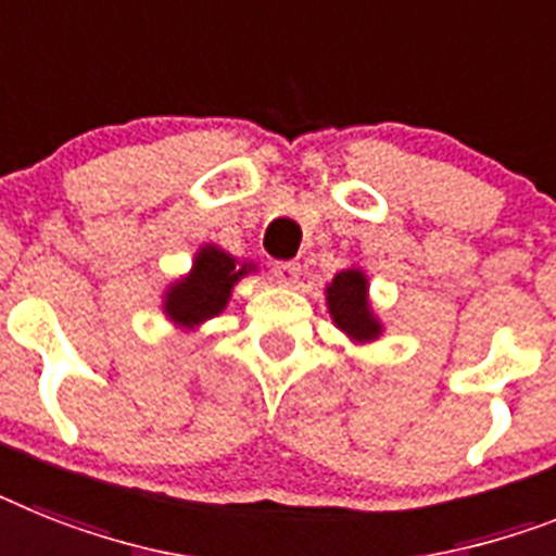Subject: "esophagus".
Here are the masks:
<instances>
[{
  "label": "esophagus",
  "instance_id": "34e87169",
  "mask_svg": "<svg viewBox=\"0 0 556 556\" xmlns=\"http://www.w3.org/2000/svg\"><path fill=\"white\" fill-rule=\"evenodd\" d=\"M274 277H277V282H282V286H300L302 279V265L300 263H277L274 265Z\"/></svg>",
  "mask_w": 556,
  "mask_h": 556
}]
</instances>
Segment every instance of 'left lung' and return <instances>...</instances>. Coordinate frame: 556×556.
<instances>
[{
	"label": "left lung",
	"instance_id": "8db88e82",
	"mask_svg": "<svg viewBox=\"0 0 556 556\" xmlns=\"http://www.w3.org/2000/svg\"><path fill=\"white\" fill-rule=\"evenodd\" d=\"M325 302L333 325L348 336L350 342H376L384 333V325L370 307V282L362 268L339 270L325 288Z\"/></svg>",
	"mask_w": 556,
	"mask_h": 556
}]
</instances>
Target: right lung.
Instances as JSON below:
<instances>
[{
  "label": "right lung",
  "mask_w": 556,
  "mask_h": 556,
  "mask_svg": "<svg viewBox=\"0 0 556 556\" xmlns=\"http://www.w3.org/2000/svg\"><path fill=\"white\" fill-rule=\"evenodd\" d=\"M251 270H256L254 263H249V260L240 263L220 245L208 242L194 254L189 274L166 286L161 305L163 314L177 328H200L203 321L226 311L235 286L242 277H249Z\"/></svg>",
  "instance_id": "right-lung-1"
}]
</instances>
